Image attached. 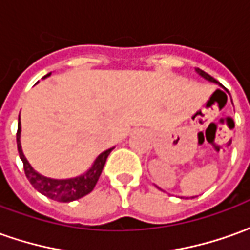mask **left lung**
I'll list each match as a JSON object with an SVG mask.
<instances>
[{
    "label": "left lung",
    "mask_w": 250,
    "mask_h": 250,
    "mask_svg": "<svg viewBox=\"0 0 250 250\" xmlns=\"http://www.w3.org/2000/svg\"><path fill=\"white\" fill-rule=\"evenodd\" d=\"M196 71H198L199 74H200V76L203 77V78H206V80H208V81H211V83H218V81H216L215 78H212V77H211L210 74H207V73H206V71H203V70H199V69H196ZM219 85H221V83H219ZM221 86H222V85H221ZM231 103H233V101H231Z\"/></svg>",
    "instance_id": "8db88e82"
}]
</instances>
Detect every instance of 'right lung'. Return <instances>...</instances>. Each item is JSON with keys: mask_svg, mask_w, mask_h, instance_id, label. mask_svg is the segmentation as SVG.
I'll list each match as a JSON object with an SVG mask.
<instances>
[{"mask_svg": "<svg viewBox=\"0 0 250 250\" xmlns=\"http://www.w3.org/2000/svg\"><path fill=\"white\" fill-rule=\"evenodd\" d=\"M51 73H48L43 78H46ZM20 131H21V125H20V116H19L16 139H17V150H19V154H20L22 165H24V172H25L27 179L29 180V183L32 184L35 189H38L40 193H43L44 196L52 199V200L63 202V203H69V202H73V200H77V199H81L85 195H88L89 192L93 191L96 183H97V180H99L101 172H103V167L105 165L107 157L113 150L112 147V149H108L104 153H101L96 158L93 167H90L86 173L80 176V177L67 180L48 179V177H44V176H42L38 172H35L32 167L28 164L27 158L22 154L21 143H20Z\"/></svg>", "mask_w": 250, "mask_h": 250, "instance_id": "1", "label": "right lung"}]
</instances>
